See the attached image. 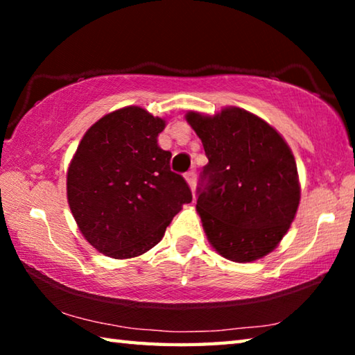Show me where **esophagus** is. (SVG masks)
<instances>
[{
	"instance_id": "esophagus-1",
	"label": "esophagus",
	"mask_w": 355,
	"mask_h": 355,
	"mask_svg": "<svg viewBox=\"0 0 355 355\" xmlns=\"http://www.w3.org/2000/svg\"><path fill=\"white\" fill-rule=\"evenodd\" d=\"M184 178H186V182H188L191 191H194V189H196V182H197V173H196V171H189V172L184 175Z\"/></svg>"
}]
</instances>
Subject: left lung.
Returning a JSON list of instances; mask_svg holds the SVG:
<instances>
[{
    "label": "left lung",
    "mask_w": 355,
    "mask_h": 355,
    "mask_svg": "<svg viewBox=\"0 0 355 355\" xmlns=\"http://www.w3.org/2000/svg\"><path fill=\"white\" fill-rule=\"evenodd\" d=\"M208 158L197 211L209 244L236 263L272 252L296 216L300 186L291 148L271 125L241 107L188 112Z\"/></svg>",
    "instance_id": "obj_1"
}]
</instances>
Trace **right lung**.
Returning a JSON list of instances; mask_svg holds the SVG:
<instances>
[{
	"label": "right lung",
	"mask_w": 355,
	"mask_h": 355,
	"mask_svg": "<svg viewBox=\"0 0 355 355\" xmlns=\"http://www.w3.org/2000/svg\"><path fill=\"white\" fill-rule=\"evenodd\" d=\"M166 120L139 106L106 114L83 136L67 172V200L78 228L106 257L146 254L184 203L188 183L158 146Z\"/></svg>",
	"instance_id": "1"
}]
</instances>
